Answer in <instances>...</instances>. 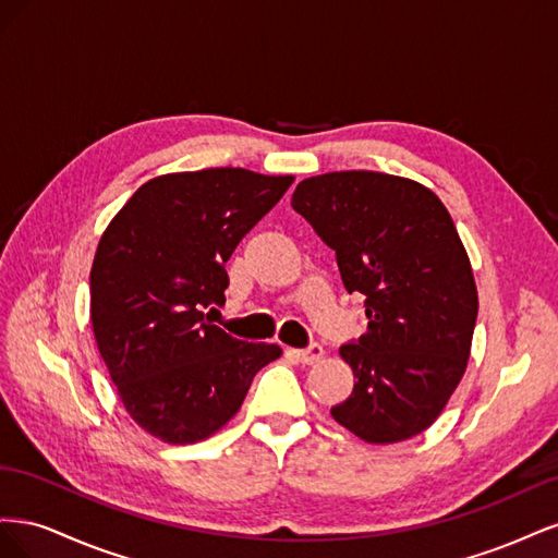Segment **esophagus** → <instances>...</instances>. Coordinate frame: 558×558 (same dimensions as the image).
Listing matches in <instances>:
<instances>
[{"mask_svg": "<svg viewBox=\"0 0 558 558\" xmlns=\"http://www.w3.org/2000/svg\"><path fill=\"white\" fill-rule=\"evenodd\" d=\"M291 353H293V356H295L300 363L314 365L316 361L324 359V347H320V344H310L307 349H293Z\"/></svg>", "mask_w": 558, "mask_h": 558, "instance_id": "1", "label": "esophagus"}]
</instances>
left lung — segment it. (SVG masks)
I'll use <instances>...</instances> for the list:
<instances>
[{
    "instance_id": "1",
    "label": "left lung",
    "mask_w": 558,
    "mask_h": 558,
    "mask_svg": "<svg viewBox=\"0 0 558 558\" xmlns=\"http://www.w3.org/2000/svg\"><path fill=\"white\" fill-rule=\"evenodd\" d=\"M291 205L335 251L344 289L365 295L367 332L340 347L356 381L332 418L373 445L424 433L465 373L480 307L447 207L367 170L300 181Z\"/></svg>"
}]
</instances>
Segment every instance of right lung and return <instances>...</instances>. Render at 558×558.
Wrapping results in <instances>:
<instances>
[{
	"label": "right lung",
	"mask_w": 558,
	"mask_h": 558,
	"mask_svg": "<svg viewBox=\"0 0 558 558\" xmlns=\"http://www.w3.org/2000/svg\"><path fill=\"white\" fill-rule=\"evenodd\" d=\"M293 177L242 167L162 174L113 216L90 269L99 356L134 424L170 445L207 440L240 412L277 344H248L211 324L226 263Z\"/></svg>",
	"instance_id": "right-lung-1"
}]
</instances>
